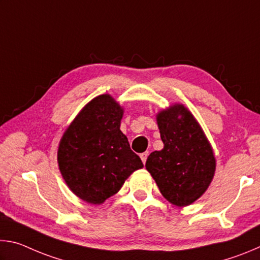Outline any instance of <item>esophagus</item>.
<instances>
[{
  "label": "esophagus",
  "instance_id": "esophagus-1",
  "mask_svg": "<svg viewBox=\"0 0 260 260\" xmlns=\"http://www.w3.org/2000/svg\"><path fill=\"white\" fill-rule=\"evenodd\" d=\"M148 155H149V152H148V151H146V152H142V153H141V155H140L141 159H142V161H143V164H146L147 158H148Z\"/></svg>",
  "mask_w": 260,
  "mask_h": 260
}]
</instances>
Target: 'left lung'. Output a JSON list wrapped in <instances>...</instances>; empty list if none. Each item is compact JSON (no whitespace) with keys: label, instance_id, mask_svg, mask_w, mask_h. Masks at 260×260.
<instances>
[{"label":"left lung","instance_id":"8db88e82","mask_svg":"<svg viewBox=\"0 0 260 260\" xmlns=\"http://www.w3.org/2000/svg\"><path fill=\"white\" fill-rule=\"evenodd\" d=\"M156 120L164 148L149 155L146 169L171 204L190 205L212 182L217 164L212 146L183 104L160 110Z\"/></svg>","mask_w":260,"mask_h":260}]
</instances>
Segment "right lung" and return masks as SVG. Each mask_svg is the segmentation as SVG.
Returning <instances> with one entry per match:
<instances>
[{"label":"right lung","instance_id":"add662e5","mask_svg":"<svg viewBox=\"0 0 260 260\" xmlns=\"http://www.w3.org/2000/svg\"><path fill=\"white\" fill-rule=\"evenodd\" d=\"M124 108L111 95L96 96L65 129L57 161L74 195L93 205L120 190L126 179L143 167L120 131Z\"/></svg>","mask_w":260,"mask_h":260}]
</instances>
